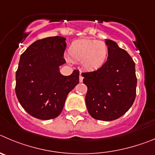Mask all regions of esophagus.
I'll list each match as a JSON object with an SVG mask.
<instances>
[{"mask_svg": "<svg viewBox=\"0 0 155 155\" xmlns=\"http://www.w3.org/2000/svg\"><path fill=\"white\" fill-rule=\"evenodd\" d=\"M83 76L80 74L79 75V82H80V83H82V82H83Z\"/></svg>", "mask_w": 155, "mask_h": 155, "instance_id": "esophagus-1", "label": "esophagus"}]
</instances>
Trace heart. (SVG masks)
I'll return each instance as SVG.
<instances>
[{
	"label": "heart",
	"mask_w": 155,
	"mask_h": 155,
	"mask_svg": "<svg viewBox=\"0 0 155 155\" xmlns=\"http://www.w3.org/2000/svg\"><path fill=\"white\" fill-rule=\"evenodd\" d=\"M71 60L82 62L87 70L95 71L104 65L108 55V47L104 41L83 38L72 41L68 49Z\"/></svg>",
	"instance_id": "obj_1"
}]
</instances>
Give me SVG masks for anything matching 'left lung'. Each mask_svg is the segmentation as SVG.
<instances>
[{"label": "left lung", "mask_w": 155, "mask_h": 155, "mask_svg": "<svg viewBox=\"0 0 155 155\" xmlns=\"http://www.w3.org/2000/svg\"><path fill=\"white\" fill-rule=\"evenodd\" d=\"M107 61L100 69L83 72L87 86L86 104L92 117L111 121L127 112L136 97L135 63L112 40H107Z\"/></svg>", "instance_id": "8db88e82"}]
</instances>
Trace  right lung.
<instances>
[{
  "instance_id": "add662e5",
  "label": "right lung",
  "mask_w": 155,
  "mask_h": 155,
  "mask_svg": "<svg viewBox=\"0 0 155 155\" xmlns=\"http://www.w3.org/2000/svg\"><path fill=\"white\" fill-rule=\"evenodd\" d=\"M65 38L48 37L35 41L21 55L15 93L24 110L34 117L51 120L62 112L69 92L79 83V70L65 76Z\"/></svg>"
}]
</instances>
